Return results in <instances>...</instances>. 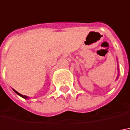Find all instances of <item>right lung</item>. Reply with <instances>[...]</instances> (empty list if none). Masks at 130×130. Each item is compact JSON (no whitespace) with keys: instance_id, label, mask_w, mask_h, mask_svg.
<instances>
[{"instance_id":"right-lung-1","label":"right lung","mask_w":130,"mask_h":130,"mask_svg":"<svg viewBox=\"0 0 130 130\" xmlns=\"http://www.w3.org/2000/svg\"><path fill=\"white\" fill-rule=\"evenodd\" d=\"M14 90V92H15L16 94H18V95H20V96H21V97H22V98H28V97H27V96H25V95H21V94H20L19 92H18L15 90Z\"/></svg>"}]
</instances>
